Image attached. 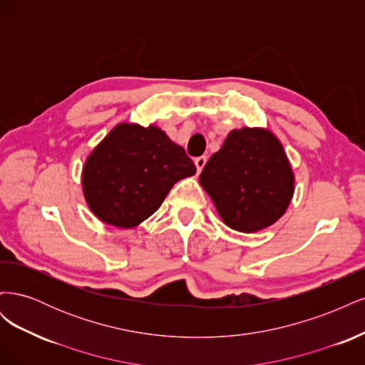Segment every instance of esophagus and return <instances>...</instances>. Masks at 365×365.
<instances>
[{
    "instance_id": "1",
    "label": "esophagus",
    "mask_w": 365,
    "mask_h": 365,
    "mask_svg": "<svg viewBox=\"0 0 365 365\" xmlns=\"http://www.w3.org/2000/svg\"><path fill=\"white\" fill-rule=\"evenodd\" d=\"M205 163H207V157L205 155H202V157H197V158H195V165H196V170H197V173H200L202 169H204V165H205Z\"/></svg>"
}]
</instances>
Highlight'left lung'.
I'll return each instance as SVG.
<instances>
[{"label": "left lung", "instance_id": "8db88e82", "mask_svg": "<svg viewBox=\"0 0 365 365\" xmlns=\"http://www.w3.org/2000/svg\"><path fill=\"white\" fill-rule=\"evenodd\" d=\"M200 182L224 222L242 233L272 225L294 193V173L282 143L260 128L231 130L204 165Z\"/></svg>", "mask_w": 365, "mask_h": 365}]
</instances>
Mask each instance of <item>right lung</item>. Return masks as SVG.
Instances as JSON below:
<instances>
[{
  "instance_id": "add662e5",
  "label": "right lung",
  "mask_w": 365,
  "mask_h": 365,
  "mask_svg": "<svg viewBox=\"0 0 365 365\" xmlns=\"http://www.w3.org/2000/svg\"><path fill=\"white\" fill-rule=\"evenodd\" d=\"M195 173L185 150L160 128L120 123L86 158L82 187L98 219L132 228L157 212L176 181Z\"/></svg>"
}]
</instances>
